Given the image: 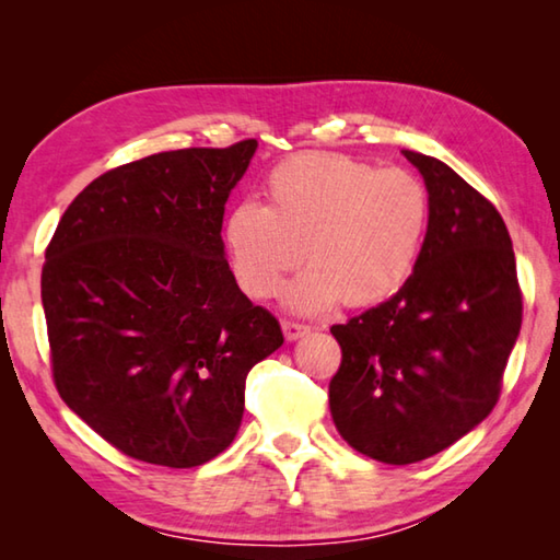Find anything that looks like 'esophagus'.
Returning <instances> with one entry per match:
<instances>
[{"instance_id": "obj_1", "label": "esophagus", "mask_w": 560, "mask_h": 560, "mask_svg": "<svg viewBox=\"0 0 560 560\" xmlns=\"http://www.w3.org/2000/svg\"><path fill=\"white\" fill-rule=\"evenodd\" d=\"M281 328H283V336H287V340H296L301 336L311 334V326L299 324V320H289V318L281 320Z\"/></svg>"}]
</instances>
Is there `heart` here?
<instances>
[{
    "mask_svg": "<svg viewBox=\"0 0 560 560\" xmlns=\"http://www.w3.org/2000/svg\"><path fill=\"white\" fill-rule=\"evenodd\" d=\"M267 207H232L224 242L246 296L264 301L299 267L287 301L296 311L373 306L402 287L420 257L430 195L402 167L377 170L338 153L291 155L267 175Z\"/></svg>",
    "mask_w": 560,
    "mask_h": 560,
    "instance_id": "b5f03b06",
    "label": "heart"
}]
</instances>
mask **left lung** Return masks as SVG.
<instances>
[{"instance_id": "1", "label": "left lung", "mask_w": 560, "mask_h": 560, "mask_svg": "<svg viewBox=\"0 0 560 560\" xmlns=\"http://www.w3.org/2000/svg\"><path fill=\"white\" fill-rule=\"evenodd\" d=\"M430 195V220L402 289L330 328L340 368L334 422L350 447L415 464L464 438L494 410L524 296L504 220L440 160L405 150Z\"/></svg>"}]
</instances>
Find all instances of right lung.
<instances>
[{"label":"right lung","instance_id":"right-lung-1","mask_svg":"<svg viewBox=\"0 0 560 560\" xmlns=\"http://www.w3.org/2000/svg\"><path fill=\"white\" fill-rule=\"evenodd\" d=\"M257 140L113 167L63 212L42 303L61 400L118 452L200 467L230 447L244 381L283 343L244 296L222 220Z\"/></svg>","mask_w":560,"mask_h":560}]
</instances>
